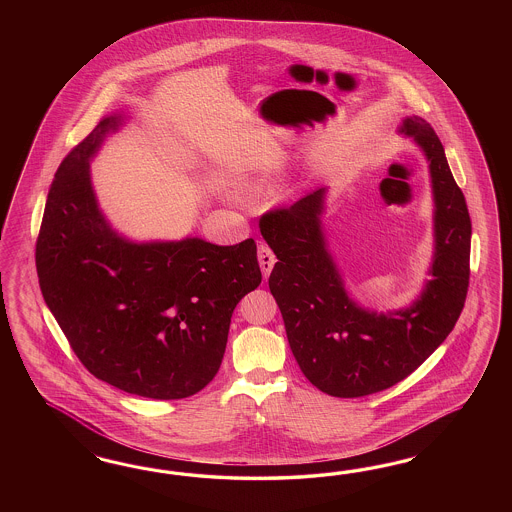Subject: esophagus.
Here are the masks:
<instances>
[{"label": "esophagus", "mask_w": 512, "mask_h": 512, "mask_svg": "<svg viewBox=\"0 0 512 512\" xmlns=\"http://www.w3.org/2000/svg\"><path fill=\"white\" fill-rule=\"evenodd\" d=\"M257 255H259V264H261V270H263V276L264 279H266L268 276H270L272 268H274V263H276V255H274V251L268 248L266 244H261V246H259Z\"/></svg>", "instance_id": "34e87169"}]
</instances>
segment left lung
Wrapping results in <instances>:
<instances>
[{
	"instance_id": "1",
	"label": "left lung",
	"mask_w": 512,
	"mask_h": 512,
	"mask_svg": "<svg viewBox=\"0 0 512 512\" xmlns=\"http://www.w3.org/2000/svg\"><path fill=\"white\" fill-rule=\"evenodd\" d=\"M398 131L415 140L430 163L435 206L432 278L411 306L373 311L349 296L326 248V187L259 221L278 257L268 285L291 351L311 385L336 398H360L400 383L447 340L464 310L471 249L464 193L432 125L407 116Z\"/></svg>"
}]
</instances>
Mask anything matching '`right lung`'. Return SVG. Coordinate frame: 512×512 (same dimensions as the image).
Masks as SVG:
<instances>
[{"label":"right lung","instance_id":"add662e5","mask_svg":"<svg viewBox=\"0 0 512 512\" xmlns=\"http://www.w3.org/2000/svg\"><path fill=\"white\" fill-rule=\"evenodd\" d=\"M125 114L103 118L65 157L35 246L41 293L97 379L152 400H180L221 366L236 304L259 287L257 244L133 242L112 229L90 161Z\"/></svg>","mask_w":512,"mask_h":512}]
</instances>
